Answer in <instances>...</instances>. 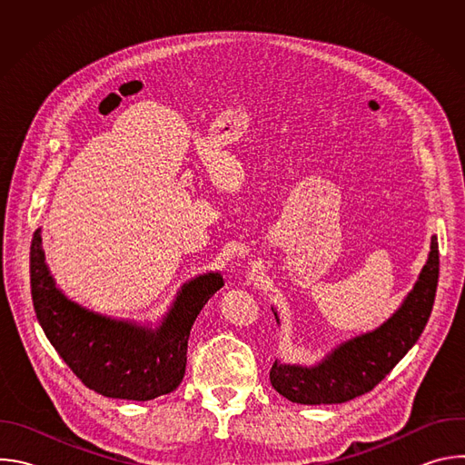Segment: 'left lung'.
Segmentation results:
<instances>
[{"instance_id": "obj_1", "label": "left lung", "mask_w": 465, "mask_h": 465, "mask_svg": "<svg viewBox=\"0 0 465 465\" xmlns=\"http://www.w3.org/2000/svg\"><path fill=\"white\" fill-rule=\"evenodd\" d=\"M440 272L438 237L430 239V252L412 291L384 323L331 350L312 366L272 364L274 390L300 405H337L377 386L391 368L418 342L430 316ZM280 323L278 311L272 307Z\"/></svg>"}]
</instances>
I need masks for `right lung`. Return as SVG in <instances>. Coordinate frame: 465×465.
Returning a JSON list of instances; mask_svg holds the SVG:
<instances>
[{
    "label": "right lung",
    "instance_id": "add662e5",
    "mask_svg": "<svg viewBox=\"0 0 465 465\" xmlns=\"http://www.w3.org/2000/svg\"><path fill=\"white\" fill-rule=\"evenodd\" d=\"M40 232L31 241L33 305L62 361L90 390L112 400L151 401L176 390L185 373L191 327L224 285L221 272L183 283L158 323L119 320L83 307L56 287Z\"/></svg>",
    "mask_w": 465,
    "mask_h": 465
}]
</instances>
